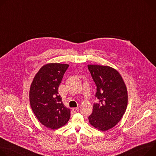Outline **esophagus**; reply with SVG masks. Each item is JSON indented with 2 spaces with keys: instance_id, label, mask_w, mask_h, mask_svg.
<instances>
[{
  "instance_id": "esophagus-1",
  "label": "esophagus",
  "mask_w": 156,
  "mask_h": 156,
  "mask_svg": "<svg viewBox=\"0 0 156 156\" xmlns=\"http://www.w3.org/2000/svg\"><path fill=\"white\" fill-rule=\"evenodd\" d=\"M72 111L74 113H76L79 111V108H74L72 109Z\"/></svg>"
}]
</instances>
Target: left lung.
<instances>
[{"mask_svg": "<svg viewBox=\"0 0 156 156\" xmlns=\"http://www.w3.org/2000/svg\"><path fill=\"white\" fill-rule=\"evenodd\" d=\"M96 85V97L90 123L96 129L106 131L122 119L127 106V91L124 81L116 69L109 66L88 65Z\"/></svg>", "mask_w": 156, "mask_h": 156, "instance_id": "left-lung-1", "label": "left lung"}]
</instances>
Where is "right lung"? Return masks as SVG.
I'll return each mask as SVG.
<instances>
[{
    "instance_id": "obj_1",
    "label": "right lung",
    "mask_w": 156,
    "mask_h": 156,
    "mask_svg": "<svg viewBox=\"0 0 156 156\" xmlns=\"http://www.w3.org/2000/svg\"><path fill=\"white\" fill-rule=\"evenodd\" d=\"M68 66L58 63L44 65L30 86L29 100L34 115L41 124L51 129L63 126L70 118V109L65 106L58 92Z\"/></svg>"
}]
</instances>
